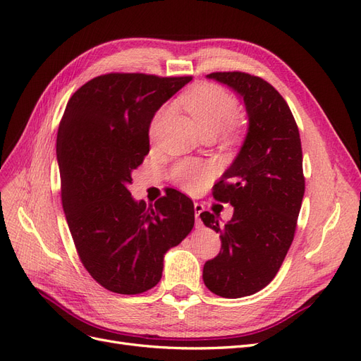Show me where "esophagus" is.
I'll list each match as a JSON object with an SVG mask.
<instances>
[{
	"label": "esophagus",
	"mask_w": 361,
	"mask_h": 361,
	"mask_svg": "<svg viewBox=\"0 0 361 361\" xmlns=\"http://www.w3.org/2000/svg\"><path fill=\"white\" fill-rule=\"evenodd\" d=\"M194 212H195V221H197V224H199V227H200V224H202V221H200V214L203 212V204L194 203Z\"/></svg>",
	"instance_id": "34e87169"
}]
</instances>
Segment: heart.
Listing matches in <instances>:
<instances>
[{
	"label": "heart",
	"instance_id": "heart-1",
	"mask_svg": "<svg viewBox=\"0 0 361 361\" xmlns=\"http://www.w3.org/2000/svg\"><path fill=\"white\" fill-rule=\"evenodd\" d=\"M180 105L200 129L202 135H218L232 123L236 114V101L227 90L215 84H200L192 87L180 97ZM170 111L162 106L150 123V135L155 137L161 120ZM207 179V170L199 164L183 162L176 169V180L185 190L197 191Z\"/></svg>",
	"mask_w": 361,
	"mask_h": 361
}]
</instances>
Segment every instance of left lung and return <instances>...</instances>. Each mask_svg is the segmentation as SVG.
Masks as SVG:
<instances>
[{"instance_id":"1","label":"left lung","mask_w":361,"mask_h":361,"mask_svg":"<svg viewBox=\"0 0 361 361\" xmlns=\"http://www.w3.org/2000/svg\"><path fill=\"white\" fill-rule=\"evenodd\" d=\"M244 102L248 126L238 155L215 185L214 195L233 206L231 221L202 212L221 238V251L203 267L206 288L223 298H241L276 277L293 241L304 195L298 126L281 94L243 72L206 75Z\"/></svg>"}]
</instances>
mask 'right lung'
Listing matches in <instances>:
<instances>
[{
    "mask_svg": "<svg viewBox=\"0 0 361 361\" xmlns=\"http://www.w3.org/2000/svg\"><path fill=\"white\" fill-rule=\"evenodd\" d=\"M191 76L108 73L73 93L60 122L61 202L80 259L105 289L135 295L158 285L164 256L194 227L192 200L170 190L152 207L129 192L149 154L157 111Z\"/></svg>",
    "mask_w": 361,
    "mask_h": 361,
    "instance_id": "1",
    "label": "right lung"
}]
</instances>
